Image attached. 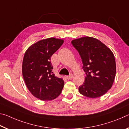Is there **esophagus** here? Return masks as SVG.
Wrapping results in <instances>:
<instances>
[{"instance_id": "obj_1", "label": "esophagus", "mask_w": 129, "mask_h": 129, "mask_svg": "<svg viewBox=\"0 0 129 129\" xmlns=\"http://www.w3.org/2000/svg\"><path fill=\"white\" fill-rule=\"evenodd\" d=\"M73 77V74H70V75H69V76H67V77H66V78H67V79H70L72 78Z\"/></svg>"}]
</instances>
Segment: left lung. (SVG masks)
Wrapping results in <instances>:
<instances>
[{"label":"left lung","mask_w":129,"mask_h":129,"mask_svg":"<svg viewBox=\"0 0 129 129\" xmlns=\"http://www.w3.org/2000/svg\"><path fill=\"white\" fill-rule=\"evenodd\" d=\"M80 54L86 73L79 91L90 98L103 95L112 87L116 74L115 60L111 50L98 39L83 37L71 41Z\"/></svg>","instance_id":"8db88e82"}]
</instances>
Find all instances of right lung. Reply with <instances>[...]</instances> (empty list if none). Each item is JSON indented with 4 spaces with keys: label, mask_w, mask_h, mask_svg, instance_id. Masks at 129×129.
Returning <instances> with one entry per match:
<instances>
[{
    "label": "right lung",
    "mask_w": 129,
    "mask_h": 129,
    "mask_svg": "<svg viewBox=\"0 0 129 129\" xmlns=\"http://www.w3.org/2000/svg\"><path fill=\"white\" fill-rule=\"evenodd\" d=\"M64 40L52 37L42 39L27 48L22 62V75L29 92L42 101L56 98L64 86L62 79L52 73L51 57Z\"/></svg>",
    "instance_id": "1"
}]
</instances>
